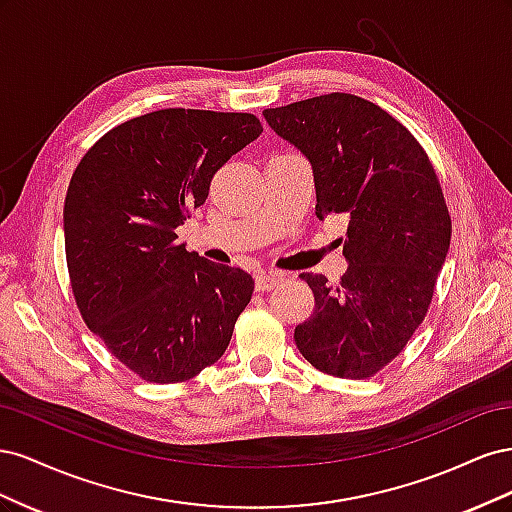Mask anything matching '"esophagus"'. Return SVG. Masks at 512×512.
I'll list each match as a JSON object with an SVG mask.
<instances>
[{
    "label": "esophagus",
    "mask_w": 512,
    "mask_h": 512,
    "mask_svg": "<svg viewBox=\"0 0 512 512\" xmlns=\"http://www.w3.org/2000/svg\"><path fill=\"white\" fill-rule=\"evenodd\" d=\"M284 282V273H260L256 277V290L267 292L273 290L275 286H280Z\"/></svg>",
    "instance_id": "1"
}]
</instances>
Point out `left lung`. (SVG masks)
I'll return each instance as SVG.
<instances>
[{
  "mask_svg": "<svg viewBox=\"0 0 512 512\" xmlns=\"http://www.w3.org/2000/svg\"><path fill=\"white\" fill-rule=\"evenodd\" d=\"M262 115L312 164L318 220H350L342 282L301 275L316 305L294 342L324 374L374 376L423 322L451 245L436 170L395 117L359 96L327 94Z\"/></svg>",
  "mask_w": 512,
  "mask_h": 512,
  "instance_id": "left-lung-1",
  "label": "left lung"
}]
</instances>
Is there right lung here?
Returning a JSON list of instances; mask_svg holds the SVG:
<instances>
[{"mask_svg":"<svg viewBox=\"0 0 512 512\" xmlns=\"http://www.w3.org/2000/svg\"><path fill=\"white\" fill-rule=\"evenodd\" d=\"M250 113L164 108L106 132L76 166L66 260L87 327L149 382H183L226 352L254 280L177 243L218 168L260 136Z\"/></svg>","mask_w":512,"mask_h":512,"instance_id":"1","label":"right lung"}]
</instances>
